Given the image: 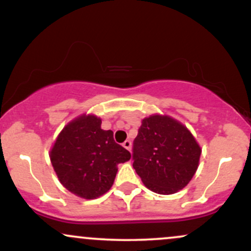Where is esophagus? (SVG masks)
Returning <instances> with one entry per match:
<instances>
[{
  "mask_svg": "<svg viewBox=\"0 0 251 251\" xmlns=\"http://www.w3.org/2000/svg\"><path fill=\"white\" fill-rule=\"evenodd\" d=\"M123 146L124 148H125L126 150H131V146H132V144H131V142H129V140H125V142L123 143Z\"/></svg>",
  "mask_w": 251,
  "mask_h": 251,
  "instance_id": "obj_1",
  "label": "esophagus"
}]
</instances>
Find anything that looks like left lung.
Wrapping results in <instances>:
<instances>
[{"instance_id":"1","label":"left lung","mask_w":251,"mask_h":251,"mask_svg":"<svg viewBox=\"0 0 251 251\" xmlns=\"http://www.w3.org/2000/svg\"><path fill=\"white\" fill-rule=\"evenodd\" d=\"M201 150L183 124L168 116L143 119L133 142V168L151 191L171 195L188 185Z\"/></svg>"}]
</instances>
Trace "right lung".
Returning <instances> with one entry per match:
<instances>
[{
  "mask_svg": "<svg viewBox=\"0 0 251 251\" xmlns=\"http://www.w3.org/2000/svg\"><path fill=\"white\" fill-rule=\"evenodd\" d=\"M50 162L60 183L72 194L94 200L111 189L120 163L131 153L113 139L101 119L82 114L66 125L50 151Z\"/></svg>",
  "mask_w": 251,
  "mask_h": 251,
  "instance_id": "right-lung-1",
  "label": "right lung"
}]
</instances>
